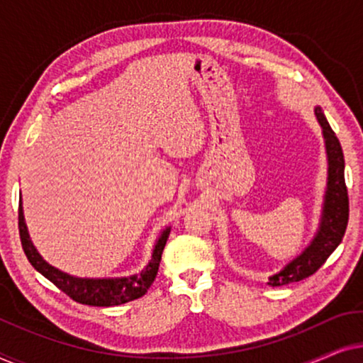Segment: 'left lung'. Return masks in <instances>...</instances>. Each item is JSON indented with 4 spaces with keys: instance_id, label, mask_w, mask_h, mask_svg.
Listing matches in <instances>:
<instances>
[{
    "instance_id": "1",
    "label": "left lung",
    "mask_w": 363,
    "mask_h": 363,
    "mask_svg": "<svg viewBox=\"0 0 363 363\" xmlns=\"http://www.w3.org/2000/svg\"><path fill=\"white\" fill-rule=\"evenodd\" d=\"M315 118L322 128L324 145L327 153V186L324 193V203L319 218V226L314 238L306 250L287 262L281 271L269 277V286H284L291 282L306 279L314 274L324 264L335 247L342 242L345 235L347 221H349V196L345 186V162L339 138L335 137L329 122L317 106L314 108Z\"/></svg>"
}]
</instances>
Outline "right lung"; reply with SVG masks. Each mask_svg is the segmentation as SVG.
<instances>
[{
    "label": "right lung",
    "instance_id": "1",
    "mask_svg": "<svg viewBox=\"0 0 363 363\" xmlns=\"http://www.w3.org/2000/svg\"><path fill=\"white\" fill-rule=\"evenodd\" d=\"M170 226L160 233L157 238L155 246L152 250V259L143 267L140 272L122 277H77L64 272L57 267L49 264L44 257L39 255L36 246L33 245L29 231L24 221L23 201L19 200V236H21V245L24 255L31 262L34 269L57 286L59 289L74 299L76 302L86 306L97 307H111L121 306L133 299H138L148 291L152 282L155 281L158 266H160L163 247L167 245L168 235H170Z\"/></svg>",
    "mask_w": 363,
    "mask_h": 363
}]
</instances>
